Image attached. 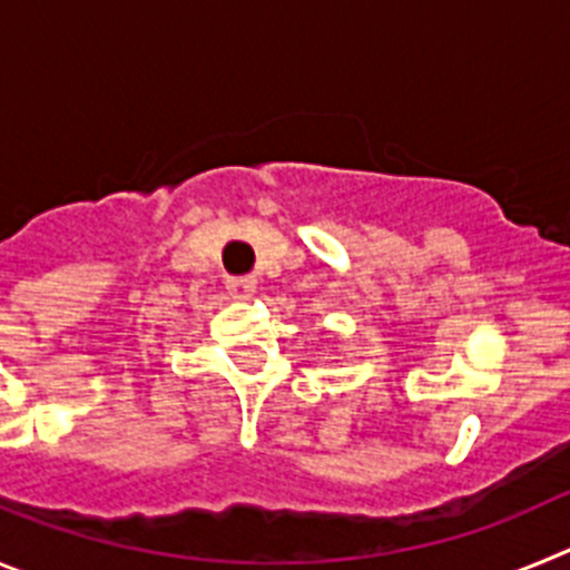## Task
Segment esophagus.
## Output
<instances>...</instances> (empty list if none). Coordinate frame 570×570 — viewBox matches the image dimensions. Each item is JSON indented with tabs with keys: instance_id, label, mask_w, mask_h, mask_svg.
I'll return each instance as SVG.
<instances>
[{
	"instance_id": "esophagus-1",
	"label": "esophagus",
	"mask_w": 570,
	"mask_h": 570,
	"mask_svg": "<svg viewBox=\"0 0 570 570\" xmlns=\"http://www.w3.org/2000/svg\"><path fill=\"white\" fill-rule=\"evenodd\" d=\"M225 288H228V294L234 296V299H250L256 291V279L254 276H228V279H225Z\"/></svg>"
}]
</instances>
